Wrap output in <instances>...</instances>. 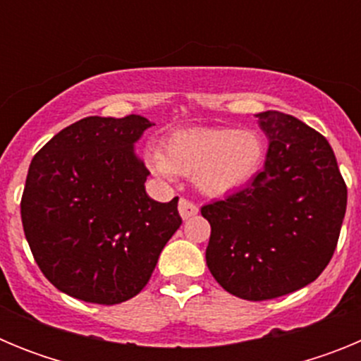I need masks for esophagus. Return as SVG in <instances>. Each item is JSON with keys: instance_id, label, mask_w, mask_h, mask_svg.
<instances>
[{"instance_id": "1", "label": "esophagus", "mask_w": 361, "mask_h": 361, "mask_svg": "<svg viewBox=\"0 0 361 361\" xmlns=\"http://www.w3.org/2000/svg\"><path fill=\"white\" fill-rule=\"evenodd\" d=\"M178 213H180V216H183L184 220H188V219H191V216H195L197 213H199V208H197L193 202H190V200L180 199V200H178Z\"/></svg>"}]
</instances>
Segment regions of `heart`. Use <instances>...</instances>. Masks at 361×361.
Segmentation results:
<instances>
[{
  "label": "heart",
  "instance_id": "obj_1",
  "mask_svg": "<svg viewBox=\"0 0 361 361\" xmlns=\"http://www.w3.org/2000/svg\"><path fill=\"white\" fill-rule=\"evenodd\" d=\"M262 133L251 128L212 126L175 130L161 148H149L146 162L153 175L171 180L191 175L193 186L209 199H222L253 183L266 161Z\"/></svg>",
  "mask_w": 361,
  "mask_h": 361
}]
</instances>
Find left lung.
Wrapping results in <instances>:
<instances>
[{
  "label": "left lung",
  "instance_id": "8db88e82",
  "mask_svg": "<svg viewBox=\"0 0 361 361\" xmlns=\"http://www.w3.org/2000/svg\"><path fill=\"white\" fill-rule=\"evenodd\" d=\"M255 117L269 142L264 170L251 186L200 212L212 224V275L231 295L258 302L320 276L336 250L347 186L317 130L276 110Z\"/></svg>",
  "mask_w": 361,
  "mask_h": 361
}]
</instances>
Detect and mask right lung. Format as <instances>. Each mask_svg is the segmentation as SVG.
<instances>
[{"instance_id": "right-lung-1", "label": "right lung", "mask_w": 361, "mask_h": 361, "mask_svg": "<svg viewBox=\"0 0 361 361\" xmlns=\"http://www.w3.org/2000/svg\"><path fill=\"white\" fill-rule=\"evenodd\" d=\"M146 117H85L34 155L21 199L25 237L43 275L68 296L114 305L141 293L180 228L178 199H149L135 145Z\"/></svg>"}]
</instances>
